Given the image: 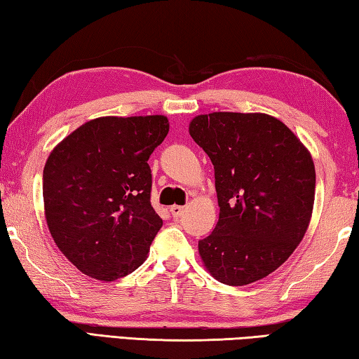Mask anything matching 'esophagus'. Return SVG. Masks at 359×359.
<instances>
[{
    "mask_svg": "<svg viewBox=\"0 0 359 359\" xmlns=\"http://www.w3.org/2000/svg\"><path fill=\"white\" fill-rule=\"evenodd\" d=\"M184 210H185L184 205H171V207H169V212H171L174 218H179L180 215L184 213Z\"/></svg>",
    "mask_w": 359,
    "mask_h": 359,
    "instance_id": "1",
    "label": "esophagus"
}]
</instances>
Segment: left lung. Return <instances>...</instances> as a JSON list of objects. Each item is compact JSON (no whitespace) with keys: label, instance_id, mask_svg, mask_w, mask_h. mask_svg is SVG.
<instances>
[{"label":"left lung","instance_id":"1","mask_svg":"<svg viewBox=\"0 0 359 359\" xmlns=\"http://www.w3.org/2000/svg\"><path fill=\"white\" fill-rule=\"evenodd\" d=\"M190 135L215 168L219 218L199 240L208 273L227 285L269 276L308 231L316 168L308 149L279 119L264 113H210Z\"/></svg>","mask_w":359,"mask_h":359}]
</instances>
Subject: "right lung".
<instances>
[{"label": "right lung", "mask_w": 359, "mask_h": 359, "mask_svg": "<svg viewBox=\"0 0 359 359\" xmlns=\"http://www.w3.org/2000/svg\"><path fill=\"white\" fill-rule=\"evenodd\" d=\"M165 116L97 117L66 136L43 168L45 218L56 246L84 275L114 281L144 262L163 219L151 204L149 157Z\"/></svg>", "instance_id": "obj_1"}]
</instances>
